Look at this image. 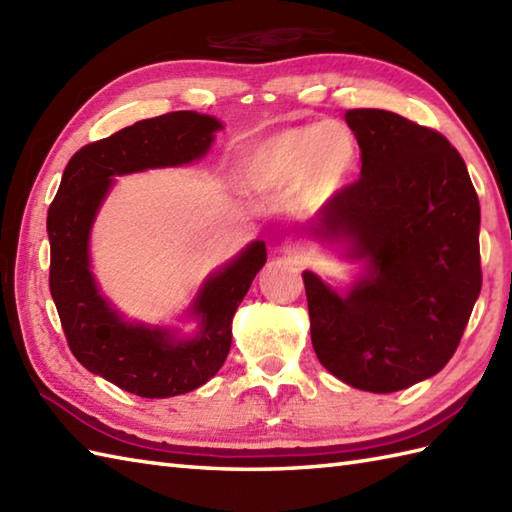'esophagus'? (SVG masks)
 <instances>
[{
  "label": "esophagus",
  "mask_w": 512,
  "mask_h": 512,
  "mask_svg": "<svg viewBox=\"0 0 512 512\" xmlns=\"http://www.w3.org/2000/svg\"><path fill=\"white\" fill-rule=\"evenodd\" d=\"M284 250H286L288 255L301 257V255H306V244H303L301 239H297V237H288L286 242H284Z\"/></svg>",
  "instance_id": "obj_1"
}]
</instances>
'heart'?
<instances>
[{"label":"heart","mask_w":512,"mask_h":512,"mask_svg":"<svg viewBox=\"0 0 512 512\" xmlns=\"http://www.w3.org/2000/svg\"><path fill=\"white\" fill-rule=\"evenodd\" d=\"M354 162L352 136L343 127L314 123L250 147L239 165V178L250 193L264 198L295 193L301 209L312 211L343 191Z\"/></svg>","instance_id":"obj_1"}]
</instances>
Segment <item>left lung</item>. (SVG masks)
<instances>
[{
	"mask_svg": "<svg viewBox=\"0 0 512 512\" xmlns=\"http://www.w3.org/2000/svg\"><path fill=\"white\" fill-rule=\"evenodd\" d=\"M361 178L306 228L363 270L334 288L306 270L310 336L345 385L389 394L449 363L482 290L480 200L458 149L385 110H350Z\"/></svg>",
	"mask_w": 512,
	"mask_h": 512,
	"instance_id": "8db88e82",
	"label": "left lung"
}]
</instances>
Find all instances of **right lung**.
<instances>
[{"label": "right lung", "mask_w": 512, "mask_h": 512, "mask_svg": "<svg viewBox=\"0 0 512 512\" xmlns=\"http://www.w3.org/2000/svg\"><path fill=\"white\" fill-rule=\"evenodd\" d=\"M220 129L215 116L198 112L138 121L76 151L50 204V295L65 339L85 369L129 394L180 396L220 372L235 310L266 264V244L255 239L204 279L187 310L198 330L184 336L178 328L129 321L101 295L90 257L94 220L116 176L191 165L209 154Z\"/></svg>", "instance_id": "add662e5"}]
</instances>
